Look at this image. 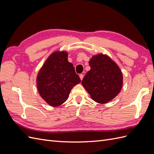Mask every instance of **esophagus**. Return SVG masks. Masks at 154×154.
Instances as JSON below:
<instances>
[{"label": "esophagus", "mask_w": 154, "mask_h": 154, "mask_svg": "<svg viewBox=\"0 0 154 154\" xmlns=\"http://www.w3.org/2000/svg\"><path fill=\"white\" fill-rule=\"evenodd\" d=\"M80 79H81V80H82L83 78V74H80Z\"/></svg>", "instance_id": "esophagus-1"}]
</instances>
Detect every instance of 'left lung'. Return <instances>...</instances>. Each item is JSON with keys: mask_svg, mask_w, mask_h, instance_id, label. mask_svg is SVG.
Masks as SVG:
<instances>
[{"mask_svg": "<svg viewBox=\"0 0 154 154\" xmlns=\"http://www.w3.org/2000/svg\"><path fill=\"white\" fill-rule=\"evenodd\" d=\"M91 70L82 83L91 98L100 103H106L117 96L123 85L120 69L109 57L94 56L89 61Z\"/></svg>", "mask_w": 154, "mask_h": 154, "instance_id": "1", "label": "left lung"}]
</instances>
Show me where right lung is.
I'll return each instance as SVG.
<instances>
[{
  "label": "right lung",
  "instance_id": "right-lung-1",
  "mask_svg": "<svg viewBox=\"0 0 154 154\" xmlns=\"http://www.w3.org/2000/svg\"><path fill=\"white\" fill-rule=\"evenodd\" d=\"M66 52H54L44 64L37 76V88L41 97L53 106L63 104L72 87L81 82Z\"/></svg>",
  "mask_w": 154,
  "mask_h": 154
}]
</instances>
